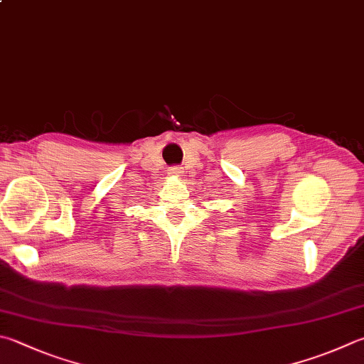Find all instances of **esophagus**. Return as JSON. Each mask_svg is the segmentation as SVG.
<instances>
[{
  "label": "esophagus",
  "instance_id": "esophagus-1",
  "mask_svg": "<svg viewBox=\"0 0 364 364\" xmlns=\"http://www.w3.org/2000/svg\"><path fill=\"white\" fill-rule=\"evenodd\" d=\"M182 168L181 166H171L169 169H168V174L169 176H182Z\"/></svg>",
  "mask_w": 364,
  "mask_h": 364
}]
</instances>
